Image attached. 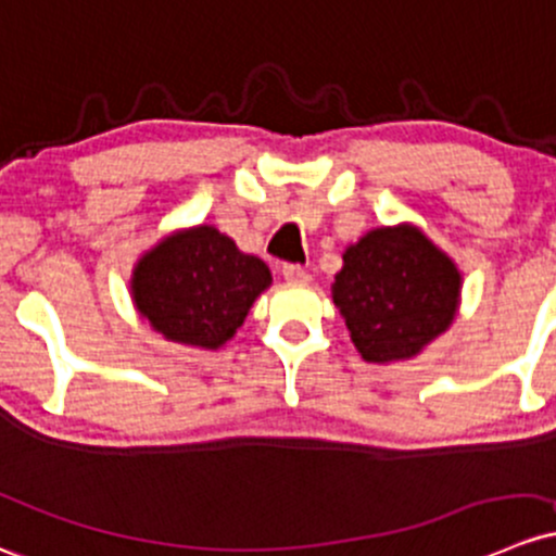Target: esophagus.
Segmentation results:
<instances>
[{"instance_id":"obj_1","label":"esophagus","mask_w":556,"mask_h":556,"mask_svg":"<svg viewBox=\"0 0 556 556\" xmlns=\"http://www.w3.org/2000/svg\"><path fill=\"white\" fill-rule=\"evenodd\" d=\"M282 277L288 279V282H306L308 271L301 263H282Z\"/></svg>"}]
</instances>
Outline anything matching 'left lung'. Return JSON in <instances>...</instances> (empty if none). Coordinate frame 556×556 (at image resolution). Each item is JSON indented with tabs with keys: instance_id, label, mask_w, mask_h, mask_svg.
Here are the masks:
<instances>
[{
	"instance_id": "left-lung-1",
	"label": "left lung",
	"mask_w": 556,
	"mask_h": 556,
	"mask_svg": "<svg viewBox=\"0 0 556 556\" xmlns=\"http://www.w3.org/2000/svg\"><path fill=\"white\" fill-rule=\"evenodd\" d=\"M460 274L413 226L367 231L346 248L332 301L362 359H410L453 323Z\"/></svg>"
}]
</instances>
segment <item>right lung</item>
I'll list each match as a JSON object with an SVG mask.
<instances>
[{
  "label": "right lung",
  "mask_w": 556,
  "mask_h": 556,
  "mask_svg": "<svg viewBox=\"0 0 556 556\" xmlns=\"http://www.w3.org/2000/svg\"><path fill=\"white\" fill-rule=\"evenodd\" d=\"M268 285L266 263L213 226L162 239L132 271V298L151 327L200 349L224 346Z\"/></svg>",
  "instance_id": "1"
}]
</instances>
